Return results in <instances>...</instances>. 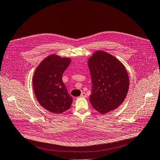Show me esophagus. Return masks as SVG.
Masks as SVG:
<instances>
[{"mask_svg":"<svg viewBox=\"0 0 160 160\" xmlns=\"http://www.w3.org/2000/svg\"><path fill=\"white\" fill-rule=\"evenodd\" d=\"M86 96H87L86 93L84 92H82L80 95V97H82V98H86Z\"/></svg>","mask_w":160,"mask_h":160,"instance_id":"esophagus-1","label":"esophagus"}]
</instances>
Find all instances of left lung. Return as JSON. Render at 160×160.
I'll list each match as a JSON object with an SVG mask.
<instances>
[{
  "label": "left lung",
  "mask_w": 160,
  "mask_h": 160,
  "mask_svg": "<svg viewBox=\"0 0 160 160\" xmlns=\"http://www.w3.org/2000/svg\"><path fill=\"white\" fill-rule=\"evenodd\" d=\"M92 78L90 102L102 114L113 111L123 102L129 79L123 64L109 53L98 51L88 61Z\"/></svg>",
  "instance_id": "left-lung-1"
}]
</instances>
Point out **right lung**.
Listing matches in <instances>:
<instances>
[{
	"label": "right lung",
	"instance_id": "1",
	"mask_svg": "<svg viewBox=\"0 0 160 160\" xmlns=\"http://www.w3.org/2000/svg\"><path fill=\"white\" fill-rule=\"evenodd\" d=\"M70 62L68 58L51 55L41 62L33 78V90L38 101L53 113H62L72 105V98L62 80V76Z\"/></svg>",
	"mask_w": 160,
	"mask_h": 160
}]
</instances>
